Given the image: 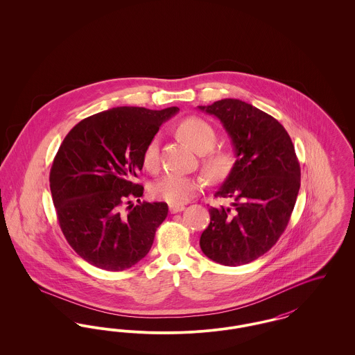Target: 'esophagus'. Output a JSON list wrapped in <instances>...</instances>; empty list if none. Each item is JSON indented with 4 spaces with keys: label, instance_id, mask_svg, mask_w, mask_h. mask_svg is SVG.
<instances>
[{
    "label": "esophagus",
    "instance_id": "1",
    "mask_svg": "<svg viewBox=\"0 0 355 355\" xmlns=\"http://www.w3.org/2000/svg\"><path fill=\"white\" fill-rule=\"evenodd\" d=\"M184 209H185V206H184V205H180V203H177V205H169V210L171 214L180 213V211H182Z\"/></svg>",
    "mask_w": 355,
    "mask_h": 355
}]
</instances>
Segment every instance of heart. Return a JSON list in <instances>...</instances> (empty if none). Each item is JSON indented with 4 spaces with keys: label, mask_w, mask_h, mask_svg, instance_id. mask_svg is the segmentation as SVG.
Returning a JSON list of instances; mask_svg holds the SVG:
<instances>
[{
    "label": "heart",
    "mask_w": 355,
    "mask_h": 355,
    "mask_svg": "<svg viewBox=\"0 0 355 355\" xmlns=\"http://www.w3.org/2000/svg\"><path fill=\"white\" fill-rule=\"evenodd\" d=\"M178 133L186 142L203 157V169L213 177L220 178L232 168L233 158L226 150H210L217 139L216 130L206 121L197 117L184 119L178 126ZM159 161V137L154 135L148 142L144 152V164L149 170L157 169ZM205 181L201 177L184 175L178 173H168L155 181L152 186L154 198L177 205L193 198L202 190Z\"/></svg>",
    "instance_id": "heart-1"
}]
</instances>
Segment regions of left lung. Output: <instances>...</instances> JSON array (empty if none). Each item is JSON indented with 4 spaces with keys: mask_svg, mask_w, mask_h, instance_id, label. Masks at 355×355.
<instances>
[{
    "mask_svg": "<svg viewBox=\"0 0 355 355\" xmlns=\"http://www.w3.org/2000/svg\"><path fill=\"white\" fill-rule=\"evenodd\" d=\"M201 112L220 119L236 162L216 197L230 206L210 207L200 246L225 266L249 263L269 252L285 232L301 186V169L285 128L248 102L225 98Z\"/></svg>",
    "mask_w": 355,
    "mask_h": 355,
    "instance_id": "1",
    "label": "left lung"
}]
</instances>
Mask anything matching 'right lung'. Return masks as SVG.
Returning a JSON list of instances; mask_svg holds the SVG:
<instances>
[{"mask_svg":"<svg viewBox=\"0 0 355 355\" xmlns=\"http://www.w3.org/2000/svg\"><path fill=\"white\" fill-rule=\"evenodd\" d=\"M178 107L119 106L78 122L62 141L51 169V191L69 245L90 265L121 271L152 248L168 216L165 202L132 203L144 152Z\"/></svg>","mask_w":355,"mask_h":355,"instance_id":"add662e5","label":"right lung"}]
</instances>
